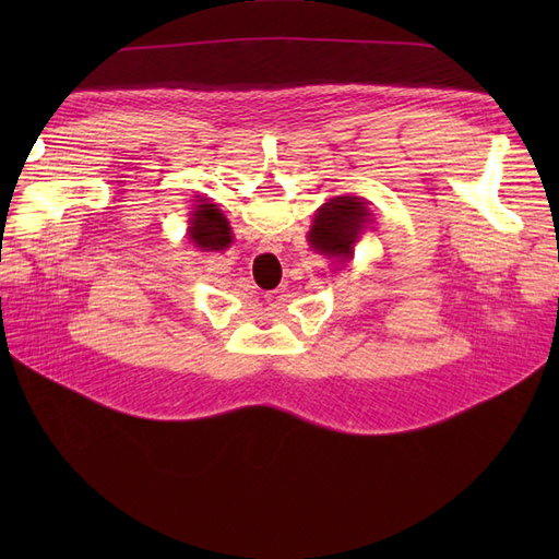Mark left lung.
<instances>
[{"mask_svg":"<svg viewBox=\"0 0 559 559\" xmlns=\"http://www.w3.org/2000/svg\"><path fill=\"white\" fill-rule=\"evenodd\" d=\"M368 222V210L359 198H335L319 207L314 216V226L310 230V245L319 253H329V257L349 259L354 253V240L361 233L364 224Z\"/></svg>","mask_w":559,"mask_h":559,"instance_id":"obj_1","label":"left lung"}]
</instances>
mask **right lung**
<instances>
[{
  "instance_id": "add662e5",
  "label": "right lung",
  "mask_w": 559,
  "mask_h": 559,
  "mask_svg": "<svg viewBox=\"0 0 559 559\" xmlns=\"http://www.w3.org/2000/svg\"><path fill=\"white\" fill-rule=\"evenodd\" d=\"M191 240L207 251L226 249L230 245V226L226 216L216 210V205L210 202H200L195 205V212L191 214Z\"/></svg>"
}]
</instances>
